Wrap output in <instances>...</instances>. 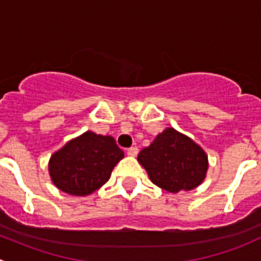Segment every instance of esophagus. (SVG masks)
I'll return each mask as SVG.
<instances>
[{
  "label": "esophagus",
  "instance_id": "obj_1",
  "mask_svg": "<svg viewBox=\"0 0 261 261\" xmlns=\"http://www.w3.org/2000/svg\"><path fill=\"white\" fill-rule=\"evenodd\" d=\"M138 147L136 146H131L127 149V155H130V156H135V155H138Z\"/></svg>",
  "mask_w": 261,
  "mask_h": 261
}]
</instances>
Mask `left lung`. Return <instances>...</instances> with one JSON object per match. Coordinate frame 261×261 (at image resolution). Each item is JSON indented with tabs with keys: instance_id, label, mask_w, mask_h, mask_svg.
I'll list each match as a JSON object with an SVG mask.
<instances>
[{
	"instance_id": "1",
	"label": "left lung",
	"mask_w": 261,
	"mask_h": 261,
	"mask_svg": "<svg viewBox=\"0 0 261 261\" xmlns=\"http://www.w3.org/2000/svg\"><path fill=\"white\" fill-rule=\"evenodd\" d=\"M138 160L145 168L150 180L170 193L198 187L208 169L203 149L173 127L165 128L144 147Z\"/></svg>"
}]
</instances>
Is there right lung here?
Returning <instances> with one entry per match:
<instances>
[{"label":"right lung","mask_w":261,"mask_h":261,"mask_svg":"<svg viewBox=\"0 0 261 261\" xmlns=\"http://www.w3.org/2000/svg\"><path fill=\"white\" fill-rule=\"evenodd\" d=\"M123 151L112 136L92 131L68 141L49 160V174L60 191L72 196H88L111 177Z\"/></svg>","instance_id":"right-lung-1"}]
</instances>
